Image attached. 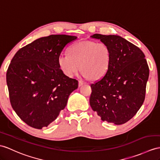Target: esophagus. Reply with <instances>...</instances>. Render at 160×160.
Segmentation results:
<instances>
[{"label": "esophagus", "mask_w": 160, "mask_h": 160, "mask_svg": "<svg viewBox=\"0 0 160 160\" xmlns=\"http://www.w3.org/2000/svg\"><path fill=\"white\" fill-rule=\"evenodd\" d=\"M84 83L85 82L83 80H79V86H81V85H83Z\"/></svg>", "instance_id": "34e87169"}]
</instances>
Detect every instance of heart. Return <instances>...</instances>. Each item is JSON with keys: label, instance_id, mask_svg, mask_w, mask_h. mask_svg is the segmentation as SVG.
<instances>
[{"label": "heart", "instance_id": "b5f03b06", "mask_svg": "<svg viewBox=\"0 0 160 160\" xmlns=\"http://www.w3.org/2000/svg\"><path fill=\"white\" fill-rule=\"evenodd\" d=\"M111 52L104 42L83 41L69 48V53L58 58V64L66 76L72 77L81 69L84 77L92 80L102 78L110 68Z\"/></svg>", "mask_w": 160, "mask_h": 160}]
</instances>
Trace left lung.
I'll use <instances>...</instances> for the list:
<instances>
[{
  "label": "left lung",
  "mask_w": 160,
  "mask_h": 160,
  "mask_svg": "<svg viewBox=\"0 0 160 160\" xmlns=\"http://www.w3.org/2000/svg\"><path fill=\"white\" fill-rule=\"evenodd\" d=\"M109 46L111 67L104 77L91 84L89 104L103 122L121 125L131 119L145 98L149 68L137 46L118 35L94 34Z\"/></svg>",
  "instance_id": "obj_1"
}]
</instances>
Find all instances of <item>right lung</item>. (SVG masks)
I'll list each match as a JSON object with an SVG mask.
<instances>
[{
	"label": "right lung",
	"instance_id": "right-lung-1",
	"mask_svg": "<svg viewBox=\"0 0 160 160\" xmlns=\"http://www.w3.org/2000/svg\"><path fill=\"white\" fill-rule=\"evenodd\" d=\"M77 38L66 34L41 37L19 49L11 60L6 74L10 102L30 127H48L78 88V81L66 76L58 64L65 47Z\"/></svg>",
	"mask_w": 160,
	"mask_h": 160
}]
</instances>
